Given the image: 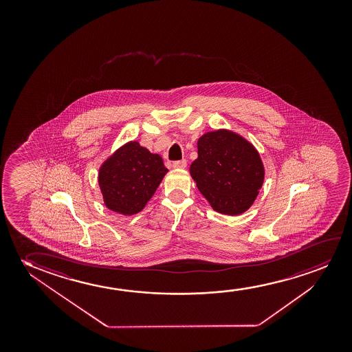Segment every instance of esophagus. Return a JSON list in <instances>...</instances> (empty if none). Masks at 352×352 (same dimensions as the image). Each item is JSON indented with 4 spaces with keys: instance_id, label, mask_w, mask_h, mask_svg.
Masks as SVG:
<instances>
[{
    "instance_id": "obj_1",
    "label": "esophagus",
    "mask_w": 352,
    "mask_h": 352,
    "mask_svg": "<svg viewBox=\"0 0 352 352\" xmlns=\"http://www.w3.org/2000/svg\"><path fill=\"white\" fill-rule=\"evenodd\" d=\"M186 164H188V161H186V160H178V161H174L173 167L174 168H185V167H186Z\"/></svg>"
}]
</instances>
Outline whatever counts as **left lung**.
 I'll return each instance as SVG.
<instances>
[{"label": "left lung", "instance_id": "8db88e82", "mask_svg": "<svg viewBox=\"0 0 352 352\" xmlns=\"http://www.w3.org/2000/svg\"><path fill=\"white\" fill-rule=\"evenodd\" d=\"M190 173L217 212L238 215L255 201L265 170L250 143L236 133L219 130L198 140V157Z\"/></svg>", "mask_w": 352, "mask_h": 352}]
</instances>
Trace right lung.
<instances>
[{
    "label": "right lung",
    "instance_id": "right-lung-1",
    "mask_svg": "<svg viewBox=\"0 0 352 352\" xmlns=\"http://www.w3.org/2000/svg\"><path fill=\"white\" fill-rule=\"evenodd\" d=\"M167 172L161 156L137 142L127 143L100 169L98 183L107 207L124 215L140 212Z\"/></svg>",
    "mask_w": 352,
    "mask_h": 352
}]
</instances>
